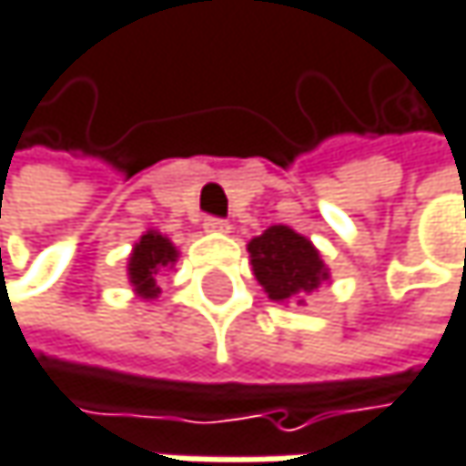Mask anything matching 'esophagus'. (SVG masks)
<instances>
[{
    "label": "esophagus",
    "mask_w": 466,
    "mask_h": 466,
    "mask_svg": "<svg viewBox=\"0 0 466 466\" xmlns=\"http://www.w3.org/2000/svg\"><path fill=\"white\" fill-rule=\"evenodd\" d=\"M204 231H209V235H223V231H228V223L220 220V218H207L204 220Z\"/></svg>",
    "instance_id": "1"
}]
</instances>
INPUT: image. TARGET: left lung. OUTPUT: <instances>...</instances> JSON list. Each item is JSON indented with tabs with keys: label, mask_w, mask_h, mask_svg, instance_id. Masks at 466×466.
<instances>
[{
	"label": "left lung",
	"mask_w": 466,
	"mask_h": 466,
	"mask_svg": "<svg viewBox=\"0 0 466 466\" xmlns=\"http://www.w3.org/2000/svg\"><path fill=\"white\" fill-rule=\"evenodd\" d=\"M254 276L273 303L303 306L311 292L330 284V268L319 248L292 226H270L248 243Z\"/></svg>",
	"instance_id": "1"
}]
</instances>
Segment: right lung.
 <instances>
[{
  "instance_id": "obj_1",
  "label": "right lung",
  "mask_w": 466,
  "mask_h": 466,
  "mask_svg": "<svg viewBox=\"0 0 466 466\" xmlns=\"http://www.w3.org/2000/svg\"><path fill=\"white\" fill-rule=\"evenodd\" d=\"M177 259V246L166 235H160L157 228H147L127 257V281L133 287V295L141 300H155L160 295V276L171 270Z\"/></svg>"
}]
</instances>
